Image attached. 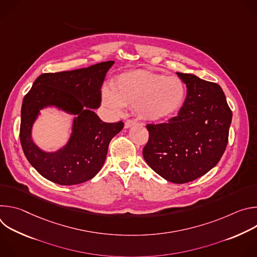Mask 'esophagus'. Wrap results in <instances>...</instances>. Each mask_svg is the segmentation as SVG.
<instances>
[{
  "label": "esophagus",
  "instance_id": "1",
  "mask_svg": "<svg viewBox=\"0 0 257 257\" xmlns=\"http://www.w3.org/2000/svg\"><path fill=\"white\" fill-rule=\"evenodd\" d=\"M135 124H137L136 121H134V120H127V121L125 122V128H130L131 126H133V125H135Z\"/></svg>",
  "mask_w": 257,
  "mask_h": 257
}]
</instances>
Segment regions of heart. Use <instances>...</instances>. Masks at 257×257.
Listing matches in <instances>:
<instances>
[{"label":"heart","instance_id":"b5f03b06","mask_svg":"<svg viewBox=\"0 0 257 257\" xmlns=\"http://www.w3.org/2000/svg\"><path fill=\"white\" fill-rule=\"evenodd\" d=\"M186 98V87L174 75L149 71H131L121 74L112 90H102V104L114 114L124 106L135 108L137 115L150 122H160L174 116Z\"/></svg>","mask_w":257,"mask_h":257}]
</instances>
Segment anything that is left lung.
Returning a JSON list of instances; mask_svg holds the SVG:
<instances>
[{
	"mask_svg": "<svg viewBox=\"0 0 257 257\" xmlns=\"http://www.w3.org/2000/svg\"><path fill=\"white\" fill-rule=\"evenodd\" d=\"M187 95L176 117L149 124L143 158L164 179L183 184L210 171L224 155L232 111L222 87L193 74L177 72Z\"/></svg>",
	"mask_w": 257,
	"mask_h": 257,
	"instance_id": "8db88e82",
	"label": "left lung"
}]
</instances>
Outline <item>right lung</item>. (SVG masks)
<instances>
[{"label":"right lung","instance_id":"add662e5","mask_svg":"<svg viewBox=\"0 0 257 257\" xmlns=\"http://www.w3.org/2000/svg\"><path fill=\"white\" fill-rule=\"evenodd\" d=\"M114 61L87 68L45 73L33 82L21 107L20 142L30 165L46 179L60 185H76L92 179L106 158L109 141L124 127L122 121L104 123L93 112L99 107L101 85ZM56 106L76 116L64 148L42 151L32 140L34 121L44 107Z\"/></svg>","mask_w":257,"mask_h":257}]
</instances>
